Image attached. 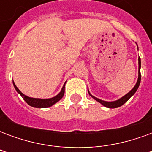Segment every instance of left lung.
Segmentation results:
<instances>
[{
  "label": "left lung",
  "instance_id": "left-lung-1",
  "mask_svg": "<svg viewBox=\"0 0 152 152\" xmlns=\"http://www.w3.org/2000/svg\"><path fill=\"white\" fill-rule=\"evenodd\" d=\"M140 68H141V59L140 58H138V78H137V81L136 83V85L134 86L133 89H131L129 92L127 94H125L124 96H123L121 99H118L116 101H113V102H106V101H103V100H101V99H97L95 97H94L93 95L90 94V93L89 92V95L92 97L93 99H94L96 101H98L99 102H100L102 105H103L106 107H108V108H116V107H119L122 106L124 103L127 102L129 99H130L132 96L134 95L135 92L137 91V89H138L139 87V85H140L141 81V73H140Z\"/></svg>",
  "mask_w": 152,
  "mask_h": 152
}]
</instances>
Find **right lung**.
<instances>
[{"mask_svg":"<svg viewBox=\"0 0 152 152\" xmlns=\"http://www.w3.org/2000/svg\"><path fill=\"white\" fill-rule=\"evenodd\" d=\"M13 84H14V86H15L16 91L20 94V95L23 97V99H24L25 102L28 103V105L31 106L33 107H37V108H45V107H51L53 106V104H55L57 102H58L60 99H62L64 95V91H65V85L63 86V89L60 91V93L53 98H51V99H34V98H30V97H28V96L24 95L23 93L19 90V89L17 88V86H15V84L13 81Z\"/></svg>","mask_w":152,"mask_h":152,"instance_id":"add662e5","label":"right lung"}]
</instances>
